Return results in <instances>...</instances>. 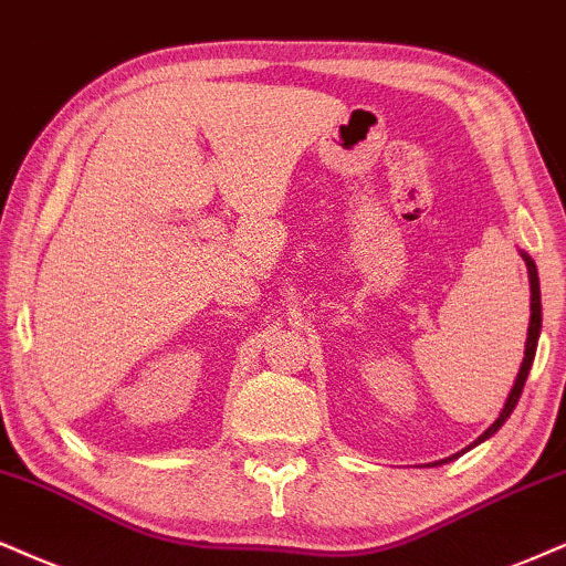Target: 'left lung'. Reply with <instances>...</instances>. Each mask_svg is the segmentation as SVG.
<instances>
[{
    "label": "left lung",
    "instance_id": "1",
    "mask_svg": "<svg viewBox=\"0 0 566 566\" xmlns=\"http://www.w3.org/2000/svg\"><path fill=\"white\" fill-rule=\"evenodd\" d=\"M520 254H522V260H525V264H527V277H530V327H527V340H525V359H522V365H520V373H517V380H514L512 390H509V396H506V403H504V409L499 411L496 422H493L491 428H488V430L483 432V436L478 438L475 443H470V446H467L464 451L475 449L478 443L488 441V438H491L493 432H496V430H501V424H504V422L509 420V415H512L514 407H517V401H520V396H522V388H525V380H527V375H530V367H533V359H535V348H538V338H541V323H543V315H541V283H538V268H535L533 256H530L527 251H520ZM464 451L453 453V457L443 459V462H436V464H446V462H451V459L462 457Z\"/></svg>",
    "mask_w": 566,
    "mask_h": 566
}]
</instances>
